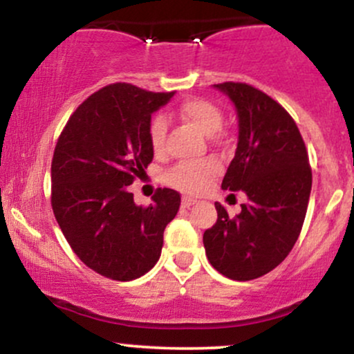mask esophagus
Here are the masks:
<instances>
[{"label": "esophagus", "instance_id": "esophagus-1", "mask_svg": "<svg viewBox=\"0 0 354 354\" xmlns=\"http://www.w3.org/2000/svg\"><path fill=\"white\" fill-rule=\"evenodd\" d=\"M194 203H196V200H193V198H189V196H183L181 198V206H183V208H189V206H193Z\"/></svg>", "mask_w": 354, "mask_h": 354}]
</instances>
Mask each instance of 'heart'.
<instances>
[{
	"mask_svg": "<svg viewBox=\"0 0 354 354\" xmlns=\"http://www.w3.org/2000/svg\"><path fill=\"white\" fill-rule=\"evenodd\" d=\"M176 115L183 123L191 124L205 135H213L221 128L223 115L213 101L206 98H191L181 104ZM149 143L156 154H163L166 148V123L161 116L153 118L149 123ZM221 168L213 158L198 163H180L166 174V183L173 188L188 194H200L208 189L211 181L218 176Z\"/></svg>",
	"mask_w": 354,
	"mask_h": 354,
	"instance_id": "obj_1",
	"label": "heart"
}]
</instances>
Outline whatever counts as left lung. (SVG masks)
<instances>
[{
	"instance_id": "8db88e82",
	"label": "left lung",
	"mask_w": 354,
	"mask_h": 354,
	"mask_svg": "<svg viewBox=\"0 0 354 354\" xmlns=\"http://www.w3.org/2000/svg\"><path fill=\"white\" fill-rule=\"evenodd\" d=\"M214 88L234 103L239 126L221 188L245 191L248 203L234 218L214 203L218 219L203 243L214 270L250 281L274 270L293 250L310 201L311 166L298 126L278 101L246 83Z\"/></svg>"
}]
</instances>
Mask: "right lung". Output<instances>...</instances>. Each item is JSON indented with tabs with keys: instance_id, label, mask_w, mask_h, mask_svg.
I'll list each match as a JSON object with an SVG mask.
<instances>
[{
	"instance_id": "1",
	"label": "right lung",
	"mask_w": 354,
	"mask_h": 354,
	"mask_svg": "<svg viewBox=\"0 0 354 354\" xmlns=\"http://www.w3.org/2000/svg\"><path fill=\"white\" fill-rule=\"evenodd\" d=\"M173 95L108 84L75 109L55 146L53 213L76 256L104 278L131 281L148 273L180 209L174 189L158 188L148 206L128 191L153 161L151 115Z\"/></svg>"
}]
</instances>
